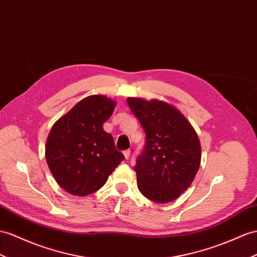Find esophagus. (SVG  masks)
Here are the masks:
<instances>
[{"label":"esophagus","mask_w":257,"mask_h":257,"mask_svg":"<svg viewBox=\"0 0 257 257\" xmlns=\"http://www.w3.org/2000/svg\"><path fill=\"white\" fill-rule=\"evenodd\" d=\"M130 150H126V151H123V156H124V159L126 160H128L129 157H130Z\"/></svg>","instance_id":"1"}]
</instances>
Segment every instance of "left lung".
I'll return each instance as SVG.
<instances>
[{
    "label": "left lung",
    "instance_id": "8db88e82",
    "mask_svg": "<svg viewBox=\"0 0 257 257\" xmlns=\"http://www.w3.org/2000/svg\"><path fill=\"white\" fill-rule=\"evenodd\" d=\"M127 103L146 133V144L135 166L138 188L151 201L172 202L190 187L199 170V138L172 105L139 97H128Z\"/></svg>",
    "mask_w": 257,
    "mask_h": 257
}]
</instances>
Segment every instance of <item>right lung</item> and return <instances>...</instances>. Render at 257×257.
Instances as JSON below:
<instances>
[{
    "instance_id": "obj_1",
    "label": "right lung",
    "mask_w": 257,
    "mask_h": 257,
    "mask_svg": "<svg viewBox=\"0 0 257 257\" xmlns=\"http://www.w3.org/2000/svg\"><path fill=\"white\" fill-rule=\"evenodd\" d=\"M115 102L90 95L78 102L52 127L45 159L56 182L72 195L97 191L123 161L103 123L113 114Z\"/></svg>"
}]
</instances>
